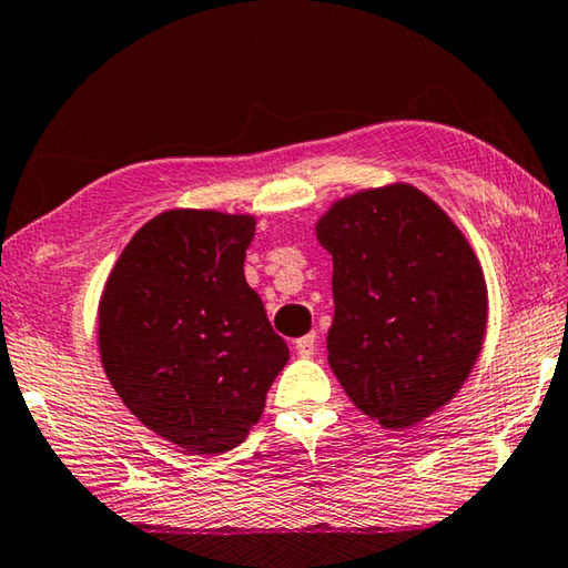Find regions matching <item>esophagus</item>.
Instances as JSON below:
<instances>
[{
	"label": "esophagus",
	"mask_w": 568,
	"mask_h": 568,
	"mask_svg": "<svg viewBox=\"0 0 568 568\" xmlns=\"http://www.w3.org/2000/svg\"><path fill=\"white\" fill-rule=\"evenodd\" d=\"M294 347H296V353H300L302 357H310V355L314 353V347H317V335L310 333V335L300 337V339H296V343H294Z\"/></svg>",
	"instance_id": "34e87169"
}]
</instances>
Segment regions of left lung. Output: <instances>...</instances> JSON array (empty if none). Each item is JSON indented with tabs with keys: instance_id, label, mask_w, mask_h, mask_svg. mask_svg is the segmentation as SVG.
I'll return each mask as SVG.
<instances>
[{
	"instance_id": "1",
	"label": "left lung",
	"mask_w": 568,
	"mask_h": 568,
	"mask_svg": "<svg viewBox=\"0 0 568 568\" xmlns=\"http://www.w3.org/2000/svg\"><path fill=\"white\" fill-rule=\"evenodd\" d=\"M333 254L327 363L383 429L447 406L487 333V284L455 221L408 182L335 200L314 225Z\"/></svg>"
}]
</instances>
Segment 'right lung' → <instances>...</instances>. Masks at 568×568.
Wrapping results in <instances>:
<instances>
[{
	"label": "right lung",
	"instance_id": "obj_1",
	"mask_svg": "<svg viewBox=\"0 0 568 568\" xmlns=\"http://www.w3.org/2000/svg\"><path fill=\"white\" fill-rule=\"evenodd\" d=\"M254 215L174 207L139 229L103 286L99 353L146 429L223 455L258 424L290 361L243 261Z\"/></svg>",
	"mask_w": 568,
	"mask_h": 568
}]
</instances>
